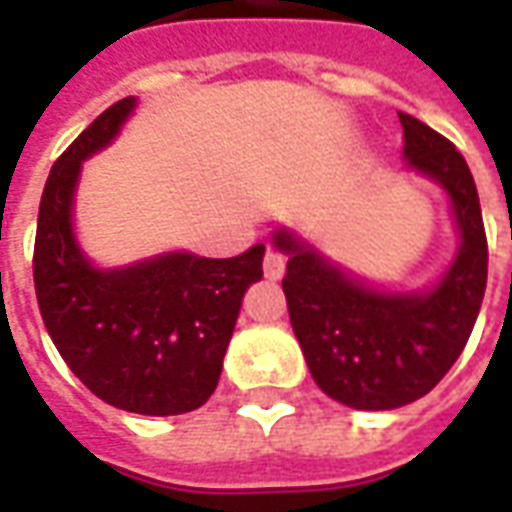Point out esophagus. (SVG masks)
I'll return each instance as SVG.
<instances>
[{
	"label": "esophagus",
	"instance_id": "1",
	"mask_svg": "<svg viewBox=\"0 0 512 512\" xmlns=\"http://www.w3.org/2000/svg\"><path fill=\"white\" fill-rule=\"evenodd\" d=\"M263 271H266L268 279H279L285 274V257L277 249H266L263 255Z\"/></svg>",
	"mask_w": 512,
	"mask_h": 512
}]
</instances>
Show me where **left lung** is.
Masks as SVG:
<instances>
[{
  "instance_id": "obj_1",
  "label": "left lung",
  "mask_w": 512,
  "mask_h": 512,
  "mask_svg": "<svg viewBox=\"0 0 512 512\" xmlns=\"http://www.w3.org/2000/svg\"><path fill=\"white\" fill-rule=\"evenodd\" d=\"M408 164L450 191L461 249L430 293H376L279 230L282 290L315 384L343 406L384 411L428 395L466 348L488 279L480 197L447 136L400 112Z\"/></svg>"
}]
</instances>
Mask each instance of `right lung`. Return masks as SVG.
Listing matches in <instances>:
<instances>
[{"mask_svg": "<svg viewBox=\"0 0 512 512\" xmlns=\"http://www.w3.org/2000/svg\"><path fill=\"white\" fill-rule=\"evenodd\" d=\"M131 109L134 98L109 106L54 161L40 197L32 277L43 323L76 378L109 406L172 417L213 395L244 290L263 277L266 246L224 260L175 252L120 271L84 260L71 230L76 178Z\"/></svg>", "mask_w": 512, "mask_h": 512, "instance_id": "1", "label": "right lung"}]
</instances>
